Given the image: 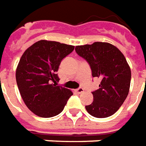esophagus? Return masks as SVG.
<instances>
[{
  "label": "esophagus",
  "mask_w": 146,
  "mask_h": 146,
  "mask_svg": "<svg viewBox=\"0 0 146 146\" xmlns=\"http://www.w3.org/2000/svg\"><path fill=\"white\" fill-rule=\"evenodd\" d=\"M78 94H81V93H83V92H84V89H83V87H79V88H78L77 90H75Z\"/></svg>",
  "instance_id": "esophagus-1"
}]
</instances>
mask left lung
Here are the masks:
<instances>
[{
  "label": "left lung",
  "mask_w": 146,
  "mask_h": 146,
  "mask_svg": "<svg viewBox=\"0 0 146 146\" xmlns=\"http://www.w3.org/2000/svg\"><path fill=\"white\" fill-rule=\"evenodd\" d=\"M75 52L90 64L92 76L101 79L98 90L92 92L94 100L86 106L95 117H107L120 108L129 94L131 71L125 56L113 44L94 42L75 47Z\"/></svg>",
  "instance_id": "1"
}]
</instances>
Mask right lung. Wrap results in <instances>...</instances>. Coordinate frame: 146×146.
Returning a JSON list of instances; mask_svg holds the SVG:
<instances>
[{
	"instance_id": "add662e5",
	"label": "right lung",
	"mask_w": 146,
	"mask_h": 146,
	"mask_svg": "<svg viewBox=\"0 0 146 146\" xmlns=\"http://www.w3.org/2000/svg\"><path fill=\"white\" fill-rule=\"evenodd\" d=\"M75 46L42 40L26 49L16 71L18 89L25 105L41 117L56 116L63 111L72 91L57 86L56 74L61 61Z\"/></svg>"
}]
</instances>
